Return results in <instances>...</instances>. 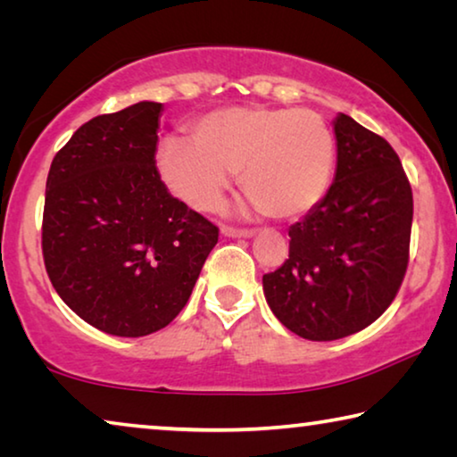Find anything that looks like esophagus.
<instances>
[{
	"mask_svg": "<svg viewBox=\"0 0 457 457\" xmlns=\"http://www.w3.org/2000/svg\"><path fill=\"white\" fill-rule=\"evenodd\" d=\"M221 234L228 236V237H253V236H256V231H253V229H237V228H231V226H221Z\"/></svg>",
	"mask_w": 457,
	"mask_h": 457,
	"instance_id": "1",
	"label": "esophagus"
}]
</instances>
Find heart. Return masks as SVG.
<instances>
[{
    "label": "heart",
    "instance_id": "heart-1",
    "mask_svg": "<svg viewBox=\"0 0 457 457\" xmlns=\"http://www.w3.org/2000/svg\"><path fill=\"white\" fill-rule=\"evenodd\" d=\"M191 138H165L157 167L169 191L197 212L215 210L239 171L258 212L303 218L327 195L335 173V137L311 108H220L193 122Z\"/></svg>",
    "mask_w": 457,
    "mask_h": 457
}]
</instances>
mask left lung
Instances as JSON below:
<instances>
[{
	"mask_svg": "<svg viewBox=\"0 0 457 457\" xmlns=\"http://www.w3.org/2000/svg\"><path fill=\"white\" fill-rule=\"evenodd\" d=\"M332 125L335 181L290 226L288 260L262 278L276 319L308 340H337L375 322L403 282L411 239L413 193L397 153L343 112Z\"/></svg>",
	"mask_w": 457,
	"mask_h": 457,
	"instance_id": "8db88e82",
	"label": "left lung"
}]
</instances>
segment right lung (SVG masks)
Listing matches in <instances>:
<instances>
[{
    "label": "right lung",
    "instance_id": "1",
    "mask_svg": "<svg viewBox=\"0 0 457 457\" xmlns=\"http://www.w3.org/2000/svg\"><path fill=\"white\" fill-rule=\"evenodd\" d=\"M161 103L100 114L56 153L42 253L58 296L92 327L145 337L183 311L220 229L154 167Z\"/></svg>",
    "mask_w": 457,
    "mask_h": 457
}]
</instances>
